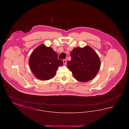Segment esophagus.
I'll use <instances>...</instances> for the list:
<instances>
[{
	"mask_svg": "<svg viewBox=\"0 0 129 129\" xmlns=\"http://www.w3.org/2000/svg\"><path fill=\"white\" fill-rule=\"evenodd\" d=\"M63 62L64 64H66V63H67V61H66V59H64V60H63Z\"/></svg>",
	"mask_w": 129,
	"mask_h": 129,
	"instance_id": "34e87169",
	"label": "esophagus"
}]
</instances>
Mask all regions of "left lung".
<instances>
[{"label": "left lung", "instance_id": "8db88e82", "mask_svg": "<svg viewBox=\"0 0 129 129\" xmlns=\"http://www.w3.org/2000/svg\"><path fill=\"white\" fill-rule=\"evenodd\" d=\"M70 55L72 59L68 62V68L75 79L86 82L95 77L101 66V62L93 49L89 46L74 48Z\"/></svg>", "mask_w": 129, "mask_h": 129}]
</instances>
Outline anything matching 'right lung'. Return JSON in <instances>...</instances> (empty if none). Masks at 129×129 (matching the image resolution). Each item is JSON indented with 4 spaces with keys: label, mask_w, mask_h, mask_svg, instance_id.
Returning <instances> with one entry per match:
<instances>
[{
    "label": "right lung",
    "mask_w": 129,
    "mask_h": 129,
    "mask_svg": "<svg viewBox=\"0 0 129 129\" xmlns=\"http://www.w3.org/2000/svg\"><path fill=\"white\" fill-rule=\"evenodd\" d=\"M63 61L58 59V55L52 48L42 44L35 49L29 59V65L32 73L39 79L50 80L55 76L58 68Z\"/></svg>",
    "instance_id": "obj_1"
}]
</instances>
